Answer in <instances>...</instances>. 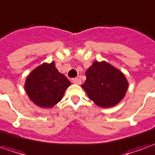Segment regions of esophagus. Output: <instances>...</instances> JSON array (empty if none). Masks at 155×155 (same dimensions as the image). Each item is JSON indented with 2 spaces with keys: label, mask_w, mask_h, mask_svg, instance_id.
<instances>
[{
  "label": "esophagus",
  "mask_w": 155,
  "mask_h": 155,
  "mask_svg": "<svg viewBox=\"0 0 155 155\" xmlns=\"http://www.w3.org/2000/svg\"><path fill=\"white\" fill-rule=\"evenodd\" d=\"M72 82H73L74 84H80L81 83V80L80 78H74V79H72Z\"/></svg>",
  "instance_id": "34e87169"
}]
</instances>
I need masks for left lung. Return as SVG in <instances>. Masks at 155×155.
<instances>
[{
  "mask_svg": "<svg viewBox=\"0 0 155 155\" xmlns=\"http://www.w3.org/2000/svg\"><path fill=\"white\" fill-rule=\"evenodd\" d=\"M85 75L86 81L82 87L89 98L102 107H111L118 104L128 89L124 75L106 62H94Z\"/></svg>",
  "mask_w": 155,
  "mask_h": 155,
  "instance_id": "obj_1",
  "label": "left lung"
}]
</instances>
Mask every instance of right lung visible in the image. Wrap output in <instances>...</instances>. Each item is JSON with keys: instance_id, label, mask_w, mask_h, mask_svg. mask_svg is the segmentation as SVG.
<instances>
[{"instance_id": "right-lung-1", "label": "right lung", "mask_w": 155, "mask_h": 155, "mask_svg": "<svg viewBox=\"0 0 155 155\" xmlns=\"http://www.w3.org/2000/svg\"><path fill=\"white\" fill-rule=\"evenodd\" d=\"M71 82L55 68L54 62L43 64L35 69L25 81L26 93L35 104L53 107L61 101Z\"/></svg>"}]
</instances>
